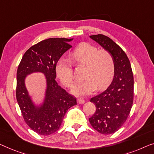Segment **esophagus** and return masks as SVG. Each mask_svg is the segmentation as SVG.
<instances>
[{
    "mask_svg": "<svg viewBox=\"0 0 154 154\" xmlns=\"http://www.w3.org/2000/svg\"><path fill=\"white\" fill-rule=\"evenodd\" d=\"M77 103L78 104H84V103H85V100H84L83 99V98H78L77 99Z\"/></svg>",
    "mask_w": 154,
    "mask_h": 154,
    "instance_id": "esophagus-1",
    "label": "esophagus"
}]
</instances>
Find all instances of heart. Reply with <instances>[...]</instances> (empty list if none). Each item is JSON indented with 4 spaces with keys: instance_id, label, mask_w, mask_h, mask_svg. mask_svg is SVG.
Wrapping results in <instances>:
<instances>
[{
    "instance_id": "1",
    "label": "heart",
    "mask_w": 154,
    "mask_h": 154,
    "mask_svg": "<svg viewBox=\"0 0 154 154\" xmlns=\"http://www.w3.org/2000/svg\"><path fill=\"white\" fill-rule=\"evenodd\" d=\"M70 58L77 64L86 66L85 79L73 86L72 91L78 96L91 94L97 88L103 89L111 81L114 73V60L106 49H98L90 43L82 42L72 51ZM56 72L64 86L71 87L74 82L72 66L68 60L60 58Z\"/></svg>"
}]
</instances>
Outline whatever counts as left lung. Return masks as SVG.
<instances>
[{
  "instance_id": "8db88e82",
  "label": "left lung",
  "mask_w": 154,
  "mask_h": 154,
  "mask_svg": "<svg viewBox=\"0 0 154 154\" xmlns=\"http://www.w3.org/2000/svg\"><path fill=\"white\" fill-rule=\"evenodd\" d=\"M90 38L111 53L114 60V75L107 89L91 99L96 110L89 122L100 133L113 134L125 122L133 106L134 79L131 65L124 51L109 37L98 34Z\"/></svg>"
}]
</instances>
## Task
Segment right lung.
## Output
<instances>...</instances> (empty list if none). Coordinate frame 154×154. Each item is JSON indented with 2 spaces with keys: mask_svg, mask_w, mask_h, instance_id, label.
<instances>
[{
  "mask_svg": "<svg viewBox=\"0 0 154 154\" xmlns=\"http://www.w3.org/2000/svg\"><path fill=\"white\" fill-rule=\"evenodd\" d=\"M71 40L72 39L54 38L37 43L26 51L17 69V103L25 122L40 135H49L57 131L69 108L77 105L76 98L55 80L56 63L72 47ZM33 72H42L46 78L45 100L40 106L34 105L25 86V77Z\"/></svg>",
  "mask_w": 154,
  "mask_h": 154,
  "instance_id": "1",
  "label": "right lung"
}]
</instances>
